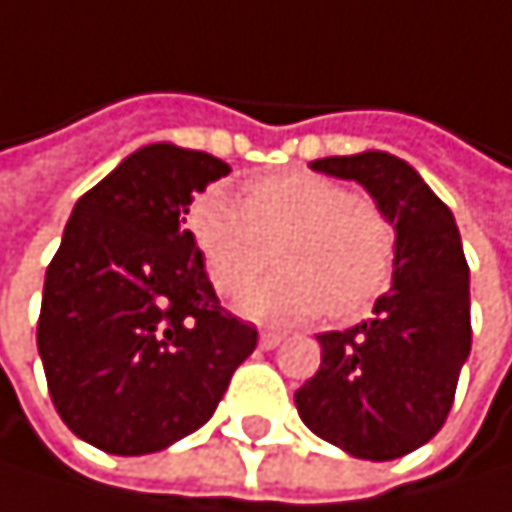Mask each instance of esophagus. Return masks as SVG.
I'll use <instances>...</instances> for the list:
<instances>
[{
	"label": "esophagus",
	"mask_w": 512,
	"mask_h": 512,
	"mask_svg": "<svg viewBox=\"0 0 512 512\" xmlns=\"http://www.w3.org/2000/svg\"><path fill=\"white\" fill-rule=\"evenodd\" d=\"M282 338H285L282 331H261V347H264V350H273V347L282 344Z\"/></svg>",
	"instance_id": "34e87169"
}]
</instances>
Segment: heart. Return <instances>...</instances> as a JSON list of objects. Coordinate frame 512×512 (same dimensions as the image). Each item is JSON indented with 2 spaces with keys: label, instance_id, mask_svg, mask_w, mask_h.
<instances>
[{
  "label": "heart",
  "instance_id": "b5f03b06",
  "mask_svg": "<svg viewBox=\"0 0 512 512\" xmlns=\"http://www.w3.org/2000/svg\"><path fill=\"white\" fill-rule=\"evenodd\" d=\"M190 239L221 294L257 275L277 248L280 270L239 291V313L261 322L356 319L390 288L399 227L384 208L319 174H279L242 190V208L205 193L190 208Z\"/></svg>",
  "mask_w": 512,
  "mask_h": 512
}]
</instances>
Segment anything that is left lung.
<instances>
[{"label": "left lung", "mask_w": 512, "mask_h": 512, "mask_svg": "<svg viewBox=\"0 0 512 512\" xmlns=\"http://www.w3.org/2000/svg\"><path fill=\"white\" fill-rule=\"evenodd\" d=\"M359 181L399 227V264L375 316L319 334L322 362L294 393L301 421L365 461H393L430 442L455 402L470 356V267L448 205L390 153L310 162Z\"/></svg>", "instance_id": "obj_1"}]
</instances>
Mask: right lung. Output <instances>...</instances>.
<instances>
[{
  "mask_svg": "<svg viewBox=\"0 0 512 512\" xmlns=\"http://www.w3.org/2000/svg\"><path fill=\"white\" fill-rule=\"evenodd\" d=\"M227 162L174 144L131 153L73 208L45 273L36 344L64 424L107 455L199 430L258 328L214 294L187 224Z\"/></svg>",
  "mask_w": 512,
  "mask_h": 512,
  "instance_id": "right-lung-1",
  "label": "right lung"
}]
</instances>
